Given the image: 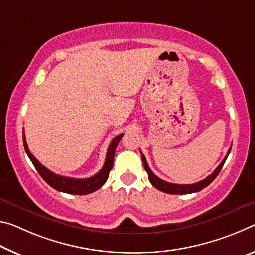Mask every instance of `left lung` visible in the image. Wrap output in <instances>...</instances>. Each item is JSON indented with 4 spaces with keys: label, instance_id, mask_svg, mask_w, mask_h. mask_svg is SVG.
Instances as JSON below:
<instances>
[{
    "label": "left lung",
    "instance_id": "left-lung-1",
    "mask_svg": "<svg viewBox=\"0 0 255 255\" xmlns=\"http://www.w3.org/2000/svg\"><path fill=\"white\" fill-rule=\"evenodd\" d=\"M231 149H232V147L228 149V152H227L226 157L224 158V160L220 162V165L215 169L214 173L210 174L209 176L206 177L204 179H202V181H200L198 183H194V184H173V183H168V182L162 181L161 178L156 176V175L152 173V170L149 168V166L147 164V160H145V157L143 156L142 152H141V157H142L144 169L147 170V173H148L149 181L153 186L156 187L157 190H159L161 192H165V193H169V194H189V193H194V192L201 191L202 189L207 187L212 181H214V179L217 177V175H218L220 170H222L225 161H226L229 152H231Z\"/></svg>",
    "mask_w": 255,
    "mask_h": 255
}]
</instances>
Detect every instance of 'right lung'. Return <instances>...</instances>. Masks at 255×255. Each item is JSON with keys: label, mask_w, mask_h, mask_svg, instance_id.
I'll list each match as a JSON object with an SVG mask.
<instances>
[{"label": "right lung", "mask_w": 255, "mask_h": 255, "mask_svg": "<svg viewBox=\"0 0 255 255\" xmlns=\"http://www.w3.org/2000/svg\"><path fill=\"white\" fill-rule=\"evenodd\" d=\"M22 137H23L24 150H26L29 159L31 160L33 166H35V168L37 169V172L39 173L40 176L43 177L44 181L47 183L48 185H51L53 189H55L57 191L64 192V193L83 195V194H89L91 192H95L96 190L100 189V187L106 183L108 175H110V172L113 167V164H114V155H115L116 147H118L121 139L123 137V134H120L112 140L110 147L107 149L105 164H104L103 168L100 169L97 174L89 178L66 177V176H61V175H57L55 173L51 172V170L46 168L44 165H41L40 162L33 157L32 153L29 151L28 145L26 142V136H24V131H23Z\"/></svg>", "instance_id": "1"}]
</instances>
